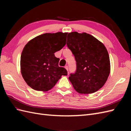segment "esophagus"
Returning <instances> with one entry per match:
<instances>
[{
  "instance_id": "34e87169",
  "label": "esophagus",
  "mask_w": 131,
  "mask_h": 131,
  "mask_svg": "<svg viewBox=\"0 0 131 131\" xmlns=\"http://www.w3.org/2000/svg\"><path fill=\"white\" fill-rule=\"evenodd\" d=\"M65 68L66 69V70H67V71H68V70H69V69H68V66H65Z\"/></svg>"
}]
</instances>
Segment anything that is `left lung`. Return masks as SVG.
Masks as SVG:
<instances>
[{
	"label": "left lung",
	"instance_id": "8db88e82",
	"mask_svg": "<svg viewBox=\"0 0 131 131\" xmlns=\"http://www.w3.org/2000/svg\"><path fill=\"white\" fill-rule=\"evenodd\" d=\"M67 46L77 62V71L69 79L80 94H91L101 88L110 73L109 55L101 41L86 32H69Z\"/></svg>",
	"mask_w": 131,
	"mask_h": 131
}]
</instances>
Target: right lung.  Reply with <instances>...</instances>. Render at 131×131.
<instances>
[{
    "mask_svg": "<svg viewBox=\"0 0 131 131\" xmlns=\"http://www.w3.org/2000/svg\"><path fill=\"white\" fill-rule=\"evenodd\" d=\"M67 34L45 33L32 39L24 47L21 56V73L33 90L48 91L62 75H67L66 69L58 66L60 59L54 54L65 46Z\"/></svg>",
    "mask_w": 131,
    "mask_h": 131,
    "instance_id": "1",
    "label": "right lung"
}]
</instances>
